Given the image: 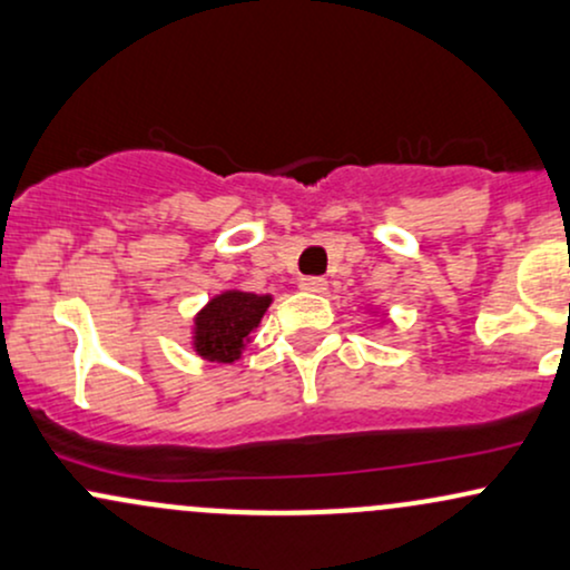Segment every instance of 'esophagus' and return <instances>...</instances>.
Returning <instances> with one entry per match:
<instances>
[{
    "label": "esophagus",
    "mask_w": 570,
    "mask_h": 570,
    "mask_svg": "<svg viewBox=\"0 0 570 570\" xmlns=\"http://www.w3.org/2000/svg\"><path fill=\"white\" fill-rule=\"evenodd\" d=\"M298 287H301V291H306V293H325L327 283L323 277H301Z\"/></svg>",
    "instance_id": "obj_1"
}]
</instances>
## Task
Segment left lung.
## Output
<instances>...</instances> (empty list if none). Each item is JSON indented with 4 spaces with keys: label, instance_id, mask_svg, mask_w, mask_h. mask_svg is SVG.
I'll use <instances>...</instances> for the list:
<instances>
[{
    "label": "left lung",
    "instance_id": "1",
    "mask_svg": "<svg viewBox=\"0 0 570 570\" xmlns=\"http://www.w3.org/2000/svg\"><path fill=\"white\" fill-rule=\"evenodd\" d=\"M367 312H371L373 317H376V314H379V306H371V309H367ZM381 323H384V320H381Z\"/></svg>",
    "mask_w": 570,
    "mask_h": 570
}]
</instances>
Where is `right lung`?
I'll list each match as a JSON object with an SVG mask.
<instances>
[{"label":"right lung","mask_w":570,"mask_h":570,"mask_svg":"<svg viewBox=\"0 0 570 570\" xmlns=\"http://www.w3.org/2000/svg\"><path fill=\"white\" fill-rule=\"evenodd\" d=\"M272 306V293H250L226 287L194 314L191 350L207 363L232 365L243 357L245 346Z\"/></svg>","instance_id":"right-lung-1"}]
</instances>
